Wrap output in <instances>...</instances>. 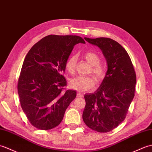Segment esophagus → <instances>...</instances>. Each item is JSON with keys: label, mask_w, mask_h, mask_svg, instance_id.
Wrapping results in <instances>:
<instances>
[{"label": "esophagus", "mask_w": 152, "mask_h": 152, "mask_svg": "<svg viewBox=\"0 0 152 152\" xmlns=\"http://www.w3.org/2000/svg\"><path fill=\"white\" fill-rule=\"evenodd\" d=\"M77 97H83V94L81 92H77Z\"/></svg>", "instance_id": "34e87169"}]
</instances>
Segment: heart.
<instances>
[{"mask_svg": "<svg viewBox=\"0 0 152 152\" xmlns=\"http://www.w3.org/2000/svg\"><path fill=\"white\" fill-rule=\"evenodd\" d=\"M83 58L90 64V73L93 74L97 82H102L106 76L107 69L104 65L101 64V57L98 54L92 51L84 53ZM77 57L73 55L69 57L66 62V69L70 74H74L76 72ZM95 80L92 76H78L72 79L69 81V86L72 89L79 92H84L92 88L95 85Z\"/></svg>", "mask_w": 152, "mask_h": 152, "instance_id": "obj_1", "label": "heart"}]
</instances>
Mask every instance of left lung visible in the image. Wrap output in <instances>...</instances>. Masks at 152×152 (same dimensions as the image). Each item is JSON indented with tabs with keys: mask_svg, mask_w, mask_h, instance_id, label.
I'll return each mask as SVG.
<instances>
[{
	"mask_svg": "<svg viewBox=\"0 0 152 152\" xmlns=\"http://www.w3.org/2000/svg\"><path fill=\"white\" fill-rule=\"evenodd\" d=\"M102 50L108 69L95 92L86 94L84 122L99 133L112 131L126 118L134 96L136 73L127 52L120 43L108 38H85Z\"/></svg>",
	"mask_w": 152,
	"mask_h": 152,
	"instance_id": "8db88e82",
	"label": "left lung"
}]
</instances>
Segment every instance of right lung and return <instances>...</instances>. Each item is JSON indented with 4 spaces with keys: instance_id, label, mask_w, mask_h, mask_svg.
I'll use <instances>...</instances> for the list:
<instances>
[{
    "instance_id": "right-lung-1",
    "label": "right lung",
    "mask_w": 152,
    "mask_h": 152,
    "mask_svg": "<svg viewBox=\"0 0 152 152\" xmlns=\"http://www.w3.org/2000/svg\"><path fill=\"white\" fill-rule=\"evenodd\" d=\"M85 43L78 36L49 35L30 49L18 80L20 103L30 123L49 130L60 124L66 109L75 98V90H64L63 73L74 45Z\"/></svg>"
}]
</instances>
